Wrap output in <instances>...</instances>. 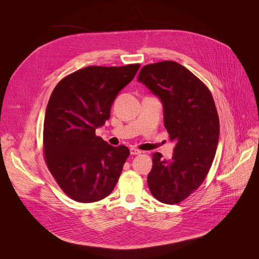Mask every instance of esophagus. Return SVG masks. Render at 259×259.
I'll use <instances>...</instances> for the list:
<instances>
[{
  "label": "esophagus",
  "instance_id": "34e87169",
  "mask_svg": "<svg viewBox=\"0 0 259 259\" xmlns=\"http://www.w3.org/2000/svg\"><path fill=\"white\" fill-rule=\"evenodd\" d=\"M140 153H142V151H140V150H138V149H136L134 147L130 148V154L131 155H139Z\"/></svg>",
  "mask_w": 259,
  "mask_h": 259
}]
</instances>
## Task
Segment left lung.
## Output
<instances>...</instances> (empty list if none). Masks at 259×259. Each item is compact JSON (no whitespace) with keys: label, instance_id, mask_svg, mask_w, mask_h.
<instances>
[{"label":"left lung","instance_id":"obj_1","mask_svg":"<svg viewBox=\"0 0 259 259\" xmlns=\"http://www.w3.org/2000/svg\"><path fill=\"white\" fill-rule=\"evenodd\" d=\"M137 79L161 99L164 126L177 143L171 159L153 154L149 189L157 200L177 204L202 184L214 161L220 129L215 101L197 76L174 61L144 66Z\"/></svg>","mask_w":259,"mask_h":259}]
</instances>
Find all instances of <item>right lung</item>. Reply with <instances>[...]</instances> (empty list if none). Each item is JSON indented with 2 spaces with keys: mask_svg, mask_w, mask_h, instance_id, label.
Masks as SVG:
<instances>
[{
  "mask_svg": "<svg viewBox=\"0 0 259 259\" xmlns=\"http://www.w3.org/2000/svg\"><path fill=\"white\" fill-rule=\"evenodd\" d=\"M140 64L88 66L65 76L54 89L45 111L43 154L51 174L71 199L89 203L108 196L130 155L96 135L110 117L119 92Z\"/></svg>",
  "mask_w": 259,
  "mask_h": 259,
  "instance_id": "add662e5",
  "label": "right lung"
}]
</instances>
